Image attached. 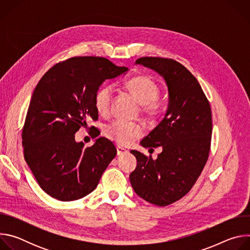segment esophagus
<instances>
[{
    "label": "esophagus",
    "instance_id": "34e87169",
    "mask_svg": "<svg viewBox=\"0 0 250 250\" xmlns=\"http://www.w3.org/2000/svg\"><path fill=\"white\" fill-rule=\"evenodd\" d=\"M128 152V150H126L125 148H124V147H122V146H117V153H118V155H123V154H125V153H127Z\"/></svg>",
    "mask_w": 250,
    "mask_h": 250
}]
</instances>
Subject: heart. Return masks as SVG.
<instances>
[{"instance_id": "b5f03b06", "label": "heart", "mask_w": 250, "mask_h": 250, "mask_svg": "<svg viewBox=\"0 0 250 250\" xmlns=\"http://www.w3.org/2000/svg\"><path fill=\"white\" fill-rule=\"evenodd\" d=\"M124 88L142 104V112L146 116L156 118L161 114L162 106L157 100L159 86L150 76L145 74L136 75L126 80L124 83ZM113 95L114 87L112 85H104L95 93L94 105L100 116L105 117L109 115ZM104 133L119 145L128 146L142 136L144 128L135 123L117 120L105 126Z\"/></svg>"}]
</instances>
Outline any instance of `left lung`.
<instances>
[{"label":"left lung","mask_w":250,"mask_h":250,"mask_svg":"<svg viewBox=\"0 0 250 250\" xmlns=\"http://www.w3.org/2000/svg\"><path fill=\"white\" fill-rule=\"evenodd\" d=\"M135 64L162 76L169 94L163 120L140 145L162 146L157 159L131 150L137 160L129 175L134 192L146 202L165 207L194 186L208 157L211 138L209 103L196 77L181 63L162 57H141Z\"/></svg>","instance_id":"left-lung-1"}]
</instances>
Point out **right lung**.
Listing matches in <instances>:
<instances>
[{"mask_svg": "<svg viewBox=\"0 0 250 250\" xmlns=\"http://www.w3.org/2000/svg\"><path fill=\"white\" fill-rule=\"evenodd\" d=\"M127 70L103 57H72L51 67L35 87L22 128L23 153L39 185L52 198L69 202L87 196L115 158L109 139L99 137L84 148L75 133L98 120L94 96L103 82Z\"/></svg>", "mask_w": 250, "mask_h": 250, "instance_id": "obj_1", "label": "right lung"}]
</instances>
